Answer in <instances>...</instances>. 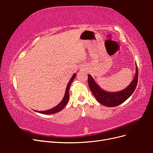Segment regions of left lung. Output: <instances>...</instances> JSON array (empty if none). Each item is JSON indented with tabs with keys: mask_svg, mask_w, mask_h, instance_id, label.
Masks as SVG:
<instances>
[{
	"mask_svg": "<svg viewBox=\"0 0 153 153\" xmlns=\"http://www.w3.org/2000/svg\"><path fill=\"white\" fill-rule=\"evenodd\" d=\"M137 65V64H136ZM138 82V69L136 66V73L132 82L126 89L121 91L110 92L103 90L96 84L91 75H88V84L94 96L99 102L106 106H115L124 102L135 90Z\"/></svg>",
	"mask_w": 153,
	"mask_h": 153,
	"instance_id": "left-lung-1",
	"label": "left lung"
}]
</instances>
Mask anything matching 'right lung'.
I'll return each mask as SVG.
<instances>
[{
  "label": "right lung",
  "mask_w": 153,
  "mask_h": 153,
  "mask_svg": "<svg viewBox=\"0 0 153 153\" xmlns=\"http://www.w3.org/2000/svg\"><path fill=\"white\" fill-rule=\"evenodd\" d=\"M75 76H76V74L75 73L73 75V76L71 78V79L69 80L68 84L67 85V87H66V91H65V94H64V98H63L62 100L61 101V103H60L59 105H57L56 106H55L54 108H51L50 110H45V111H36V112H39L40 114H52L57 113V112H59V111H61L62 109H63L64 108V106L66 105V104L68 102L69 98V87H70L71 83H72L73 80L75 79Z\"/></svg>",
  "instance_id": "add662e5"
}]
</instances>
